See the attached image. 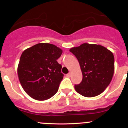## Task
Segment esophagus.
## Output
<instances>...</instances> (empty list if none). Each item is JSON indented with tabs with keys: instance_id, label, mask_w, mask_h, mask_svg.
Masks as SVG:
<instances>
[{
	"instance_id": "esophagus-1",
	"label": "esophagus",
	"mask_w": 128,
	"mask_h": 128,
	"mask_svg": "<svg viewBox=\"0 0 128 128\" xmlns=\"http://www.w3.org/2000/svg\"><path fill=\"white\" fill-rule=\"evenodd\" d=\"M70 76H71V73H70V72H69V73L67 74V76H68V77H70Z\"/></svg>"
}]
</instances>
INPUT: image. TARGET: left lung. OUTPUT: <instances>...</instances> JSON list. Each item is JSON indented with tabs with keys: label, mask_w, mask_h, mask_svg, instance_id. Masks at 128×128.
Returning <instances> with one entry per match:
<instances>
[{
	"label": "left lung",
	"mask_w": 128,
	"mask_h": 128,
	"mask_svg": "<svg viewBox=\"0 0 128 128\" xmlns=\"http://www.w3.org/2000/svg\"><path fill=\"white\" fill-rule=\"evenodd\" d=\"M69 51L77 58L82 73V82L74 86L76 91L86 97L101 94L109 86L114 74L113 53L101 45L88 43Z\"/></svg>",
	"instance_id": "8db88e82"
}]
</instances>
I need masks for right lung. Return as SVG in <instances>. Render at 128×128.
Instances as JSON below:
<instances>
[{"mask_svg": "<svg viewBox=\"0 0 128 128\" xmlns=\"http://www.w3.org/2000/svg\"><path fill=\"white\" fill-rule=\"evenodd\" d=\"M62 53V50L50 43L36 44L22 52L18 76L29 96L37 100H45L56 94L64 76L62 66L57 61Z\"/></svg>", "mask_w": 128, "mask_h": 128, "instance_id": "add662e5", "label": "right lung"}]
</instances>
